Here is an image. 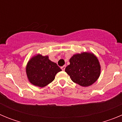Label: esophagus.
<instances>
[{"label": "esophagus", "mask_w": 122, "mask_h": 122, "mask_svg": "<svg viewBox=\"0 0 122 122\" xmlns=\"http://www.w3.org/2000/svg\"><path fill=\"white\" fill-rule=\"evenodd\" d=\"M65 67H66V66H65V65H63V66H62V67H61V69H62L63 71H64L65 69Z\"/></svg>", "instance_id": "34e87169"}]
</instances>
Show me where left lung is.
Returning a JSON list of instances; mask_svg holds the SVG:
<instances>
[{
  "label": "left lung",
  "mask_w": 122,
  "mask_h": 122,
  "mask_svg": "<svg viewBox=\"0 0 122 122\" xmlns=\"http://www.w3.org/2000/svg\"><path fill=\"white\" fill-rule=\"evenodd\" d=\"M70 63L65 71L79 86H91L100 77L101 65L97 57L92 52H82L74 54L70 59Z\"/></svg>",
  "instance_id": "obj_1"
}]
</instances>
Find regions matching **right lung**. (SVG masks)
<instances>
[{
    "label": "right lung",
    "mask_w": 122,
    "mask_h": 122,
    "mask_svg": "<svg viewBox=\"0 0 122 122\" xmlns=\"http://www.w3.org/2000/svg\"><path fill=\"white\" fill-rule=\"evenodd\" d=\"M61 71L57 63L49 60L48 56L40 54L32 57L25 68L29 81L33 86L40 87H44L52 82L56 74Z\"/></svg>",
    "instance_id": "obj_1"
}]
</instances>
